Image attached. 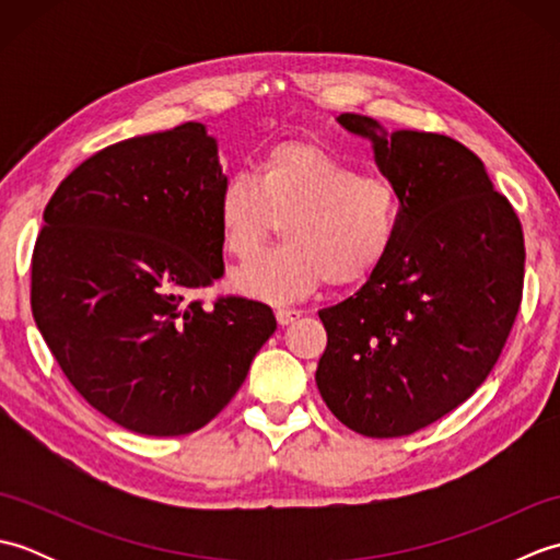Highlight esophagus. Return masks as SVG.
Listing matches in <instances>:
<instances>
[{"label":"esophagus","instance_id":"esophagus-1","mask_svg":"<svg viewBox=\"0 0 560 560\" xmlns=\"http://www.w3.org/2000/svg\"><path fill=\"white\" fill-rule=\"evenodd\" d=\"M301 315H303V311H295V307H279V311H277L279 325H291V323H295V319H299Z\"/></svg>","mask_w":560,"mask_h":560}]
</instances>
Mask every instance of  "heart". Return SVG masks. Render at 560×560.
<instances>
[{
	"mask_svg": "<svg viewBox=\"0 0 560 560\" xmlns=\"http://www.w3.org/2000/svg\"><path fill=\"white\" fill-rule=\"evenodd\" d=\"M283 219L279 247L233 271L245 293L293 301L329 279L349 287L383 267L399 235L401 201L385 175L319 141L289 139L261 153L253 173L225 177L217 199L223 249L235 259L255 253Z\"/></svg>",
	"mask_w": 560,
	"mask_h": 560,
	"instance_id": "obj_1",
	"label": "heart"
}]
</instances>
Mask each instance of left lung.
<instances>
[{
	"label": "left lung",
	"mask_w": 560,
	"mask_h": 560,
	"mask_svg": "<svg viewBox=\"0 0 560 560\" xmlns=\"http://www.w3.org/2000/svg\"><path fill=\"white\" fill-rule=\"evenodd\" d=\"M337 122L371 139L401 219L383 267L319 311L327 349L315 383L351 431L411 435L467 401L493 371L520 311L525 237L481 159L459 141L385 132L353 113Z\"/></svg>",
	"instance_id": "1"
}]
</instances>
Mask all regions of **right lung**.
Masks as SVG:
<instances>
[{
  "instance_id": "right-lung-1",
  "label": "right lung",
  "mask_w": 560,
  "mask_h": 560,
  "mask_svg": "<svg viewBox=\"0 0 560 560\" xmlns=\"http://www.w3.org/2000/svg\"><path fill=\"white\" fill-rule=\"evenodd\" d=\"M223 180L217 139L185 122L93 153L45 207L35 325L79 395L127 431H199L277 329L265 303L189 299L223 277Z\"/></svg>"
}]
</instances>
